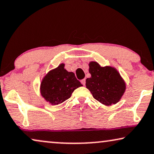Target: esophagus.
Returning <instances> with one entry per match:
<instances>
[{"label": "esophagus", "mask_w": 154, "mask_h": 154, "mask_svg": "<svg viewBox=\"0 0 154 154\" xmlns=\"http://www.w3.org/2000/svg\"><path fill=\"white\" fill-rule=\"evenodd\" d=\"M81 83L83 84V85H85V79H83V80H81Z\"/></svg>", "instance_id": "34e87169"}]
</instances>
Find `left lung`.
<instances>
[{
    "instance_id": "obj_1",
    "label": "left lung",
    "mask_w": 154,
    "mask_h": 154,
    "mask_svg": "<svg viewBox=\"0 0 154 154\" xmlns=\"http://www.w3.org/2000/svg\"><path fill=\"white\" fill-rule=\"evenodd\" d=\"M91 77L86 79V88L93 97L106 106L115 104L121 100L126 89V84L114 67L101 66L97 62L89 63Z\"/></svg>"
}]
</instances>
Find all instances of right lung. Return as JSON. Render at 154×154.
I'll use <instances>...</instances> for the list:
<instances>
[{"label": "right lung", "instance_id": "1", "mask_svg": "<svg viewBox=\"0 0 154 154\" xmlns=\"http://www.w3.org/2000/svg\"><path fill=\"white\" fill-rule=\"evenodd\" d=\"M83 86L73 72L64 69V64L52 69L42 80L40 91L43 97L52 105H57L70 98L76 88Z\"/></svg>", "mask_w": 154, "mask_h": 154}]
</instances>
